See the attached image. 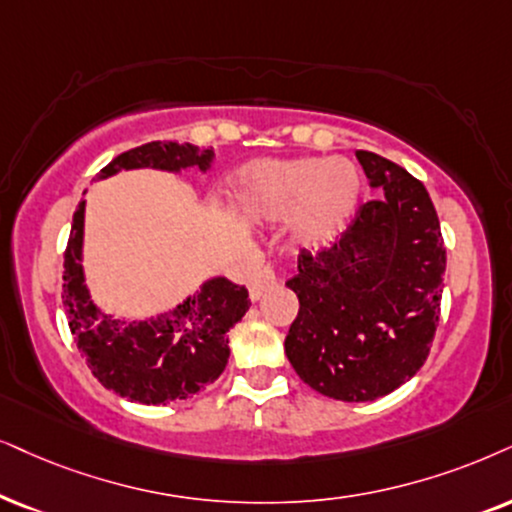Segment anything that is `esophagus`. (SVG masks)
Here are the masks:
<instances>
[{
	"instance_id": "34e87169",
	"label": "esophagus",
	"mask_w": 512,
	"mask_h": 512,
	"mask_svg": "<svg viewBox=\"0 0 512 512\" xmlns=\"http://www.w3.org/2000/svg\"><path fill=\"white\" fill-rule=\"evenodd\" d=\"M278 283V276H276V269L267 264V267H262L257 271L255 278H252L250 283V300H260L264 293H269V290H274Z\"/></svg>"
}]
</instances>
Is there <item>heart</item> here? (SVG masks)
I'll list each match as a JSON object with an SVG mask.
<instances>
[{
	"label": "heart",
	"instance_id": "1",
	"mask_svg": "<svg viewBox=\"0 0 512 512\" xmlns=\"http://www.w3.org/2000/svg\"><path fill=\"white\" fill-rule=\"evenodd\" d=\"M243 186L252 210L267 217L297 215V231L312 243L338 236L361 198V177L345 158L255 165Z\"/></svg>",
	"mask_w": 512,
	"mask_h": 512
}]
</instances>
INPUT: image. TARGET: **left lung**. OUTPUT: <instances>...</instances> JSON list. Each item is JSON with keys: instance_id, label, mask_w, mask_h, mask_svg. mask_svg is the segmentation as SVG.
Instances as JSON below:
<instances>
[{"instance_id": "left-lung-1", "label": "left lung", "mask_w": 512, "mask_h": 512, "mask_svg": "<svg viewBox=\"0 0 512 512\" xmlns=\"http://www.w3.org/2000/svg\"><path fill=\"white\" fill-rule=\"evenodd\" d=\"M385 196L319 250H302L286 286L300 312L286 335L295 373L323 397L373 401L420 371L439 326L446 248L423 181L357 151Z\"/></svg>"}]
</instances>
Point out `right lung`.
I'll return each mask as SVG.
<instances>
[{
  "mask_svg": "<svg viewBox=\"0 0 512 512\" xmlns=\"http://www.w3.org/2000/svg\"><path fill=\"white\" fill-rule=\"evenodd\" d=\"M212 148L151 141L120 153L99 172L101 179L120 170L155 167L179 172L208 170ZM84 200L77 205L63 262V307L70 333L94 378L106 390L139 404H172L189 399L222 375L229 361L226 333L248 312V290L226 278H212L200 293L151 321H120L89 300L82 274Z\"/></svg>",
  "mask_w": 512,
  "mask_h": 512,
  "instance_id": "obj_1",
  "label": "right lung"
}]
</instances>
